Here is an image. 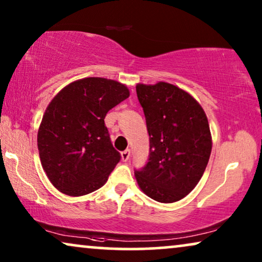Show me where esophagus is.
<instances>
[{"mask_svg":"<svg viewBox=\"0 0 262 262\" xmlns=\"http://www.w3.org/2000/svg\"><path fill=\"white\" fill-rule=\"evenodd\" d=\"M128 157H130V150L126 149L125 151L121 152V160L124 161V162H126V161L128 160Z\"/></svg>","mask_w":262,"mask_h":262,"instance_id":"1","label":"esophagus"}]
</instances>
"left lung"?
Here are the masks:
<instances>
[{"label": "left lung", "instance_id": "obj_1", "mask_svg": "<svg viewBox=\"0 0 262 262\" xmlns=\"http://www.w3.org/2000/svg\"><path fill=\"white\" fill-rule=\"evenodd\" d=\"M150 137L146 166L136 170L139 188L160 203H175L198 185L209 162L212 137L203 107L167 82L136 85Z\"/></svg>", "mask_w": 262, "mask_h": 262}]
</instances>
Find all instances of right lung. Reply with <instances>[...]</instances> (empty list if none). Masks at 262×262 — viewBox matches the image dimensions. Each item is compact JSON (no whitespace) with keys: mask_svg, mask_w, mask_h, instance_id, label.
Returning <instances> with one entry per match:
<instances>
[{"mask_svg":"<svg viewBox=\"0 0 262 262\" xmlns=\"http://www.w3.org/2000/svg\"><path fill=\"white\" fill-rule=\"evenodd\" d=\"M130 96L126 85L85 77L51 100L38 130L42 169L59 192L85 195L102 187L120 160L105 125L107 112Z\"/></svg>","mask_w":262,"mask_h":262,"instance_id":"add662e5","label":"right lung"}]
</instances>
